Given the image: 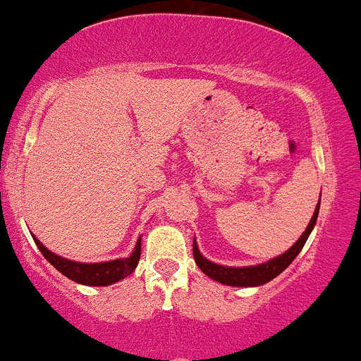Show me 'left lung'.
I'll use <instances>...</instances> for the list:
<instances>
[{
  "mask_svg": "<svg viewBox=\"0 0 361 361\" xmlns=\"http://www.w3.org/2000/svg\"><path fill=\"white\" fill-rule=\"evenodd\" d=\"M322 196V195H319ZM319 212V202L317 208H314V214L311 217L310 224H307L306 231L300 235L299 240L288 248L287 252H283L278 257L269 259V261L262 264H255V266H243V267H233V266H222V264H215L208 261L205 255L198 250V243H196V238L192 240V255H195V262L198 264L200 269L207 274L212 280L219 281L222 285H229V287H259V285L267 283L273 278H276L278 274L283 273L288 266H290L293 259L299 255V252L302 250L304 243L310 238L311 231L314 229L317 224Z\"/></svg>",
  "mask_w": 361,
  "mask_h": 361,
  "instance_id": "1",
  "label": "left lung"
}]
</instances>
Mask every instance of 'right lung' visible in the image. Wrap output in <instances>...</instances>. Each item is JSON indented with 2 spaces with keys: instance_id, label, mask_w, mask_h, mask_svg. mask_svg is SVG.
Segmentation results:
<instances>
[{
  "instance_id": "obj_1",
  "label": "right lung",
  "mask_w": 361,
  "mask_h": 361,
  "mask_svg": "<svg viewBox=\"0 0 361 361\" xmlns=\"http://www.w3.org/2000/svg\"><path fill=\"white\" fill-rule=\"evenodd\" d=\"M32 240H35L36 247L39 248L43 257L47 259L55 269L61 271V273L64 274V276H68L69 280L76 281V283L80 285H88V287H107V285H113L116 283V281L123 280V278H126L128 274H132L133 271H135L140 259V236L139 240H137L135 248H133V252L128 257H120L104 262L69 261V259L61 257V255L48 250L35 235H32Z\"/></svg>"
}]
</instances>
